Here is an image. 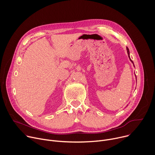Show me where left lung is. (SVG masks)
Returning a JSON list of instances; mask_svg holds the SVG:
<instances>
[{"label":"left lung","mask_w":155,"mask_h":155,"mask_svg":"<svg viewBox=\"0 0 155 155\" xmlns=\"http://www.w3.org/2000/svg\"><path fill=\"white\" fill-rule=\"evenodd\" d=\"M126 50H127V54H128V57H129V58L130 61H131V62H132V63H133V65H134V64L133 61H132L131 60V59H130V54H129V48H128L127 47H126ZM136 80H137V79H136Z\"/></svg>","instance_id":"left-lung-1"}]
</instances>
